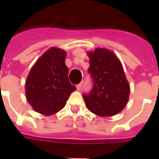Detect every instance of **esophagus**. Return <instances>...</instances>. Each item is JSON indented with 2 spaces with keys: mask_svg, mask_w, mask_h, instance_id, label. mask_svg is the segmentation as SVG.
<instances>
[{
  "mask_svg": "<svg viewBox=\"0 0 159 159\" xmlns=\"http://www.w3.org/2000/svg\"><path fill=\"white\" fill-rule=\"evenodd\" d=\"M76 87H77V89L78 90V91H79V90H81V88H82V82H81V83H79V84H77Z\"/></svg>",
  "mask_w": 159,
  "mask_h": 159,
  "instance_id": "esophagus-1",
  "label": "esophagus"
}]
</instances>
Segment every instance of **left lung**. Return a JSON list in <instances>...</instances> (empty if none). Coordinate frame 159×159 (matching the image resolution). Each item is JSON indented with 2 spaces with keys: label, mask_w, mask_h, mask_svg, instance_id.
<instances>
[{
  "label": "left lung",
  "mask_w": 159,
  "mask_h": 159,
  "mask_svg": "<svg viewBox=\"0 0 159 159\" xmlns=\"http://www.w3.org/2000/svg\"><path fill=\"white\" fill-rule=\"evenodd\" d=\"M89 72L93 87L83 99L91 112L102 117L113 116L125 107L129 96V85L117 56L106 48L88 52Z\"/></svg>",
  "instance_id": "8db88e82"
}]
</instances>
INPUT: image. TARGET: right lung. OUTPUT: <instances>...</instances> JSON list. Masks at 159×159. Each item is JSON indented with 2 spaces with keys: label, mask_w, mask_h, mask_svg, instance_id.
Instances as JSON below:
<instances>
[{
  "label": "right lung",
  "mask_w": 159,
  "mask_h": 159,
  "mask_svg": "<svg viewBox=\"0 0 159 159\" xmlns=\"http://www.w3.org/2000/svg\"><path fill=\"white\" fill-rule=\"evenodd\" d=\"M67 53L52 47L34 63L25 82L27 101L38 113L51 116L62 110L76 87L68 80Z\"/></svg>",
  "instance_id": "1"
}]
</instances>
